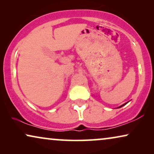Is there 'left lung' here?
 I'll return each instance as SVG.
<instances>
[{
  "mask_svg": "<svg viewBox=\"0 0 154 154\" xmlns=\"http://www.w3.org/2000/svg\"><path fill=\"white\" fill-rule=\"evenodd\" d=\"M128 102H126V103H125V104H123V105H121V106H119V107H118V108H121V107H122V106H124V105H125V104H128Z\"/></svg>",
  "mask_w": 154,
  "mask_h": 154,
  "instance_id": "8db88e82",
  "label": "left lung"
}]
</instances>
